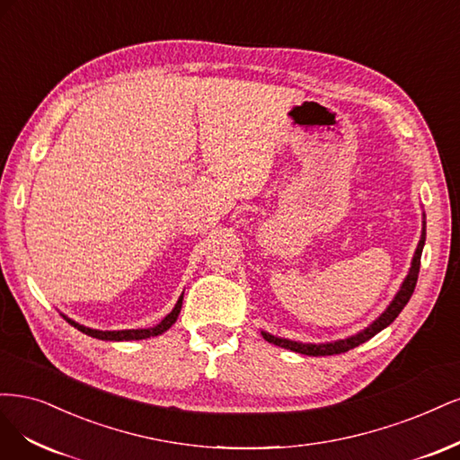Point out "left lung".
<instances>
[{
	"label": "left lung",
	"mask_w": 460,
	"mask_h": 460,
	"mask_svg": "<svg viewBox=\"0 0 460 460\" xmlns=\"http://www.w3.org/2000/svg\"><path fill=\"white\" fill-rule=\"evenodd\" d=\"M424 241H426V216L422 212V233H420V241L417 244V250H414V256L411 260V268L407 277L403 279L402 287H399L397 294L394 296V300L390 302V305L382 311V314L365 327L363 331H359L358 334H351L348 338H340V340H332V342H323V344H304V342H296V340H288V338H280L275 334H270L261 331V336L268 340L270 344H275L279 348H285L296 353L302 355H314V358H319V355H336V353H344L349 351L353 348H358L359 344L367 342V340L373 338L375 334H378L380 331H384L386 327L395 321V317L402 314V309L407 305V302L411 300V296L414 292V287H417V279H419V271H420V256H422V248H424Z\"/></svg>",
	"instance_id": "obj_1"
}]
</instances>
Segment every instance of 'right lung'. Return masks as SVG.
I'll list each match as a JSON object with an SVG mask.
<instances>
[{"label": "right lung", "mask_w": 460, "mask_h": 460, "mask_svg": "<svg viewBox=\"0 0 460 460\" xmlns=\"http://www.w3.org/2000/svg\"><path fill=\"white\" fill-rule=\"evenodd\" d=\"M181 305H183V292L180 296V300L175 302L173 309L170 311V314L162 319L158 324H155V327H149V329H126V331H97V329H90V327H84V324L76 323L74 319L66 317L65 314H61L74 329H78L80 332L92 336V338H97V340H107V342H129V340H145V338H151V336H158L162 332H166L172 324L177 321V317H180V311H181Z\"/></svg>", "instance_id": "obj_1"}]
</instances>
